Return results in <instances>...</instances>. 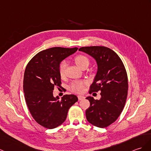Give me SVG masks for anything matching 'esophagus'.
<instances>
[{"label": "esophagus", "mask_w": 151, "mask_h": 151, "mask_svg": "<svg viewBox=\"0 0 151 151\" xmlns=\"http://www.w3.org/2000/svg\"><path fill=\"white\" fill-rule=\"evenodd\" d=\"M78 99L79 100H82L83 99H85V96H82V95H79V96H78Z\"/></svg>", "instance_id": "34e87169"}]
</instances>
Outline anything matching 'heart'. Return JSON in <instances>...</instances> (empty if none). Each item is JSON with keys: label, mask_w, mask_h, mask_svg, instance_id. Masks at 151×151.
Here are the masks:
<instances>
[{"label": "heart", "mask_w": 151, "mask_h": 151, "mask_svg": "<svg viewBox=\"0 0 151 151\" xmlns=\"http://www.w3.org/2000/svg\"><path fill=\"white\" fill-rule=\"evenodd\" d=\"M75 62L78 68H81L85 65H89V59L83 55H78L75 58ZM66 64L64 62H62L59 66V73L62 77L65 75V70ZM87 82L83 80H76L73 81L70 86V89L72 91L76 93H82L85 90V87Z\"/></svg>", "instance_id": "b5f03b06"}]
</instances>
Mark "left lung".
Masks as SVG:
<instances>
[{
	"label": "left lung",
	"mask_w": 151,
	"mask_h": 151,
	"mask_svg": "<svg viewBox=\"0 0 151 151\" xmlns=\"http://www.w3.org/2000/svg\"><path fill=\"white\" fill-rule=\"evenodd\" d=\"M79 51L92 57L98 66L89 93L101 91L100 100L86 98L90 102L86 111V118L96 127H106L117 120L125 106L128 91L125 66L119 56L107 47H82Z\"/></svg>",
	"instance_id": "1"
}]
</instances>
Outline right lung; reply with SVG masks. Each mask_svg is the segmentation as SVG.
Returning <instances> with one entry per match:
<instances>
[{
  "label": "right lung",
  "instance_id": "obj_1",
  "mask_svg": "<svg viewBox=\"0 0 151 151\" xmlns=\"http://www.w3.org/2000/svg\"><path fill=\"white\" fill-rule=\"evenodd\" d=\"M77 47H51L37 53L28 63L24 75L23 89L30 113L38 124L54 129L64 123L69 109L78 101L74 94L61 100L53 96L55 86L60 87V62L75 53Z\"/></svg>",
  "mask_w": 151,
  "mask_h": 151
}]
</instances>
